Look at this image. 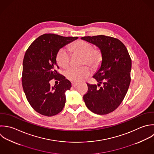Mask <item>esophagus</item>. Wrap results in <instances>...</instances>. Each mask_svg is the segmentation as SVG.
<instances>
[{
	"label": "esophagus",
	"instance_id": "34e87169",
	"mask_svg": "<svg viewBox=\"0 0 154 154\" xmlns=\"http://www.w3.org/2000/svg\"><path fill=\"white\" fill-rule=\"evenodd\" d=\"M79 85V83H76V82H72V86H73V87H75V86H77V85Z\"/></svg>",
	"mask_w": 154,
	"mask_h": 154
}]
</instances>
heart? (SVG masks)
<instances>
[{"mask_svg":"<svg viewBox=\"0 0 154 154\" xmlns=\"http://www.w3.org/2000/svg\"><path fill=\"white\" fill-rule=\"evenodd\" d=\"M70 49L74 54H79L83 56V64L86 63L93 68L98 66L101 60V51L98 49H94L93 45L87 41L79 40L72 44ZM56 59L60 67L66 68L70 63V53L66 49L60 48L57 53ZM89 74L90 71L86 66L80 68L72 67L65 72V76L68 80L76 82L83 81Z\"/></svg>","mask_w":154,"mask_h":154,"instance_id":"obj_1","label":"heart"}]
</instances>
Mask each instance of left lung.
Here are the masks:
<instances>
[{
	"mask_svg": "<svg viewBox=\"0 0 154 154\" xmlns=\"http://www.w3.org/2000/svg\"><path fill=\"white\" fill-rule=\"evenodd\" d=\"M96 45L101 53V64L93 75L96 85L87 84L89 91L83 96L87 107L97 115L113 112L121 104L130 86L131 59L125 45L119 39L104 35L82 37Z\"/></svg>",
	"mask_w": 154,
	"mask_h": 154,
	"instance_id": "obj_1",
	"label": "left lung"
}]
</instances>
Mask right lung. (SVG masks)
Returning <instances> with one entry per match:
<instances>
[{"label":"right lung","instance_id":"obj_1","mask_svg":"<svg viewBox=\"0 0 154 154\" xmlns=\"http://www.w3.org/2000/svg\"><path fill=\"white\" fill-rule=\"evenodd\" d=\"M77 39L78 37L44 34L36 38L26 51L23 62V88L30 105L41 115H56L65 106V92L70 90L71 83L57 73L56 57L60 48ZM53 78L60 82L51 87L49 81Z\"/></svg>","mask_w":154,"mask_h":154}]
</instances>
